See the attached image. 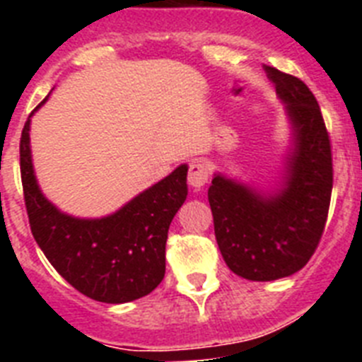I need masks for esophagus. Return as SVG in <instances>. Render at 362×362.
Returning <instances> with one entry per match:
<instances>
[{
  "label": "esophagus",
  "mask_w": 362,
  "mask_h": 362,
  "mask_svg": "<svg viewBox=\"0 0 362 362\" xmlns=\"http://www.w3.org/2000/svg\"><path fill=\"white\" fill-rule=\"evenodd\" d=\"M209 166L201 161H194L188 170V185L194 188H203L209 181Z\"/></svg>",
  "instance_id": "1"
}]
</instances>
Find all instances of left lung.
<instances>
[{
	"label": "left lung",
	"mask_w": 362,
	"mask_h": 362,
	"mask_svg": "<svg viewBox=\"0 0 362 362\" xmlns=\"http://www.w3.org/2000/svg\"><path fill=\"white\" fill-rule=\"evenodd\" d=\"M290 124L283 172L268 190L216 172L209 188L214 230L225 263L248 281L288 277L310 261L332 197V150L321 108L308 86L263 66Z\"/></svg>",
	"instance_id": "1"
}]
</instances>
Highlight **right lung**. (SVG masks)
Segmentation results:
<instances>
[{"instance_id": "obj_1", "label": "right lung", "mask_w": 362, "mask_h": 362, "mask_svg": "<svg viewBox=\"0 0 362 362\" xmlns=\"http://www.w3.org/2000/svg\"><path fill=\"white\" fill-rule=\"evenodd\" d=\"M32 114L21 132L19 161L32 235L43 254L63 279L99 303L121 305L148 296L165 277L166 238L187 199L188 165H179L114 214L70 216L37 185L30 152Z\"/></svg>"}]
</instances>
